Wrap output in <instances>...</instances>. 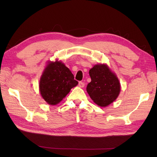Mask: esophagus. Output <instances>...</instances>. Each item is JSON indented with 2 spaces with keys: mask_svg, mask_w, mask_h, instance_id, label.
<instances>
[{
  "mask_svg": "<svg viewBox=\"0 0 157 157\" xmlns=\"http://www.w3.org/2000/svg\"><path fill=\"white\" fill-rule=\"evenodd\" d=\"M84 83L83 82H79V83H78V86H79V87L80 88H83L84 86Z\"/></svg>",
  "mask_w": 157,
  "mask_h": 157,
  "instance_id": "obj_1",
  "label": "esophagus"
}]
</instances>
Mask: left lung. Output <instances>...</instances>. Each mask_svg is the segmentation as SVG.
I'll use <instances>...</instances> for the list:
<instances>
[{
	"label": "left lung",
	"instance_id": "obj_1",
	"mask_svg": "<svg viewBox=\"0 0 157 157\" xmlns=\"http://www.w3.org/2000/svg\"><path fill=\"white\" fill-rule=\"evenodd\" d=\"M91 82L87 86V92L96 105L106 106L117 98L120 83L116 75L106 65H96L90 70Z\"/></svg>",
	"mask_w": 157,
	"mask_h": 157
}]
</instances>
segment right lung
Wrapping results in <instances>:
<instances>
[{
  "mask_svg": "<svg viewBox=\"0 0 157 157\" xmlns=\"http://www.w3.org/2000/svg\"><path fill=\"white\" fill-rule=\"evenodd\" d=\"M78 84L71 71L63 63L51 62L48 63L41 77L40 91L46 102L55 105Z\"/></svg>",
  "mask_w": 157,
  "mask_h": 157,
  "instance_id": "obj_1",
  "label": "right lung"
}]
</instances>
